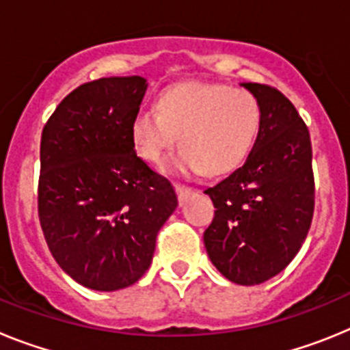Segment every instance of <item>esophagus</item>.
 I'll use <instances>...</instances> for the list:
<instances>
[{
	"label": "esophagus",
	"instance_id": "obj_1",
	"mask_svg": "<svg viewBox=\"0 0 350 350\" xmlns=\"http://www.w3.org/2000/svg\"><path fill=\"white\" fill-rule=\"evenodd\" d=\"M175 191H177V196H178V202L184 203L191 194H194V189L191 187H185V185H175Z\"/></svg>",
	"mask_w": 350,
	"mask_h": 350
}]
</instances>
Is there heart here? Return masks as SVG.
I'll list each match as a JSON object with an SVG mask.
<instances>
[{
  "mask_svg": "<svg viewBox=\"0 0 350 350\" xmlns=\"http://www.w3.org/2000/svg\"><path fill=\"white\" fill-rule=\"evenodd\" d=\"M261 107L252 92L222 83L185 82L161 94L157 110L133 119L131 140L145 161L163 166L180 137L172 168L184 175H222L237 170L252 150Z\"/></svg>",
  "mask_w": 350,
  "mask_h": 350,
  "instance_id": "heart-1",
  "label": "heart"
}]
</instances>
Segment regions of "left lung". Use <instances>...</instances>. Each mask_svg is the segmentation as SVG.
<instances>
[{
  "instance_id": "1",
  "label": "left lung",
  "mask_w": 350,
  "mask_h": 350,
  "mask_svg": "<svg viewBox=\"0 0 350 350\" xmlns=\"http://www.w3.org/2000/svg\"><path fill=\"white\" fill-rule=\"evenodd\" d=\"M261 124L245 163L205 194L215 206L203 242L213 267L240 286L275 277L301 249L314 215L312 144L307 124L280 91L245 82Z\"/></svg>"
}]
</instances>
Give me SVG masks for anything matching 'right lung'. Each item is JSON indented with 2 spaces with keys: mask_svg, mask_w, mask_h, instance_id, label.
I'll return each mask as SVG.
<instances>
[{
  "mask_svg": "<svg viewBox=\"0 0 350 350\" xmlns=\"http://www.w3.org/2000/svg\"><path fill=\"white\" fill-rule=\"evenodd\" d=\"M144 77L82 83L57 105L40 144L38 215L52 256L94 291L133 286L152 262L156 237L177 208L168 178L137 156L133 119Z\"/></svg>",
  "mask_w": 350,
  "mask_h": 350,
  "instance_id": "add662e5",
  "label": "right lung"
}]
</instances>
